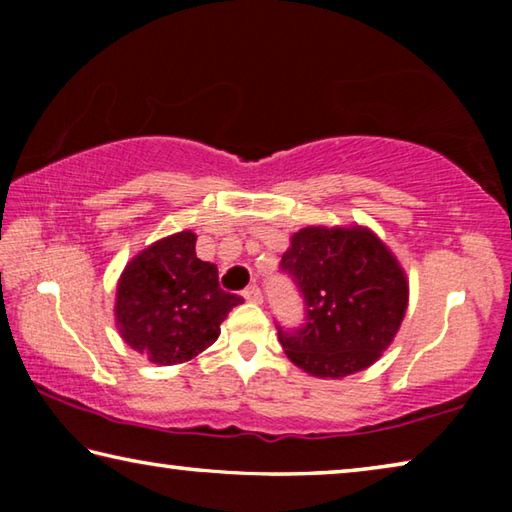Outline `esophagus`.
I'll use <instances>...</instances> for the list:
<instances>
[{
  "instance_id": "34e87169",
  "label": "esophagus",
  "mask_w": 512,
  "mask_h": 512,
  "mask_svg": "<svg viewBox=\"0 0 512 512\" xmlns=\"http://www.w3.org/2000/svg\"><path fill=\"white\" fill-rule=\"evenodd\" d=\"M241 296H244L248 302H255V305H259V302L264 300V296H262V289L257 287V284H250L248 289H244V293H241Z\"/></svg>"
}]
</instances>
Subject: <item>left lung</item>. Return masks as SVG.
<instances>
[{"instance_id":"8db88e82","label":"left lung","mask_w":512,"mask_h":512,"mask_svg":"<svg viewBox=\"0 0 512 512\" xmlns=\"http://www.w3.org/2000/svg\"><path fill=\"white\" fill-rule=\"evenodd\" d=\"M280 268L305 300L302 327L277 325V339L298 368L341 379L372 366L393 343L409 305V282L372 230L302 228Z\"/></svg>"}]
</instances>
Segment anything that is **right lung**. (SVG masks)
<instances>
[{
  "label": "right lung",
  "mask_w": 512,
  "mask_h": 512,
  "mask_svg": "<svg viewBox=\"0 0 512 512\" xmlns=\"http://www.w3.org/2000/svg\"><path fill=\"white\" fill-rule=\"evenodd\" d=\"M244 298L219 287V271L196 257L192 230L155 241L117 282V329L135 352L160 366L194 359L219 339L221 323Z\"/></svg>",
  "instance_id": "right-lung-1"
}]
</instances>
